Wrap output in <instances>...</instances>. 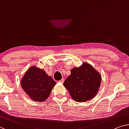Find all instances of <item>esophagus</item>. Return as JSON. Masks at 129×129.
<instances>
[{
	"label": "esophagus",
	"mask_w": 129,
	"mask_h": 129,
	"mask_svg": "<svg viewBox=\"0 0 129 129\" xmlns=\"http://www.w3.org/2000/svg\"><path fill=\"white\" fill-rule=\"evenodd\" d=\"M64 79H62L61 80H59V81H58L59 83H64Z\"/></svg>",
	"instance_id": "34e87169"
}]
</instances>
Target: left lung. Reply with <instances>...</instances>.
I'll return each mask as SVG.
<instances>
[{"instance_id": "8db88e82", "label": "left lung", "mask_w": 129, "mask_h": 129, "mask_svg": "<svg viewBox=\"0 0 129 129\" xmlns=\"http://www.w3.org/2000/svg\"><path fill=\"white\" fill-rule=\"evenodd\" d=\"M101 81L100 74L91 65L84 62L82 66L71 70L64 86L74 100L83 103L96 95Z\"/></svg>"}]
</instances>
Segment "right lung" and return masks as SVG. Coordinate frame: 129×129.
Instances as JSON below:
<instances>
[{"label": "right lung", "instance_id": "1", "mask_svg": "<svg viewBox=\"0 0 129 129\" xmlns=\"http://www.w3.org/2000/svg\"><path fill=\"white\" fill-rule=\"evenodd\" d=\"M22 89L35 101H44L49 97L56 84L45 71L32 67L26 71L21 81Z\"/></svg>", "mask_w": 129, "mask_h": 129}]
</instances>
